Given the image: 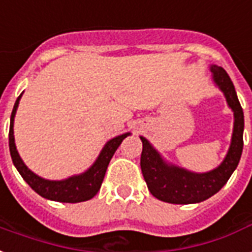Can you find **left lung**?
<instances>
[{
	"label": "left lung",
	"instance_id": "obj_1",
	"mask_svg": "<svg viewBox=\"0 0 252 252\" xmlns=\"http://www.w3.org/2000/svg\"><path fill=\"white\" fill-rule=\"evenodd\" d=\"M213 81L223 92L229 108L234 113L231 143L225 159L217 168L209 172L196 173L169 164L146 138L140 136L143 150L140 155V168L148 190L158 200L169 204H196L208 200L220 190L238 167L243 150V110L237 92L227 72L218 65H210Z\"/></svg>",
	"mask_w": 252,
	"mask_h": 252
}]
</instances>
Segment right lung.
<instances>
[{
  "mask_svg": "<svg viewBox=\"0 0 252 252\" xmlns=\"http://www.w3.org/2000/svg\"><path fill=\"white\" fill-rule=\"evenodd\" d=\"M21 97H22V93L19 94V97L15 101L14 108L11 112L9 148H10L11 160L14 163L15 168L18 169V172L21 173V176L23 177V180L26 181L39 196L44 197L47 200L75 204V202H83V201L93 198L101 188L110 159L117 151V148L120 147L122 140L127 135H130V132H125L122 135H118L109 140L108 143L104 146V148L101 150L98 158L95 159L91 168L87 169L84 173L75 175V176L68 177L64 180H46V179L35 175L31 169L27 168V165L23 163L18 151H17V147H15L14 128L13 127H14V117L17 109H18Z\"/></svg>",
  "mask_w": 252,
  "mask_h": 252,
  "instance_id": "obj_1",
  "label": "right lung"
}]
</instances>
